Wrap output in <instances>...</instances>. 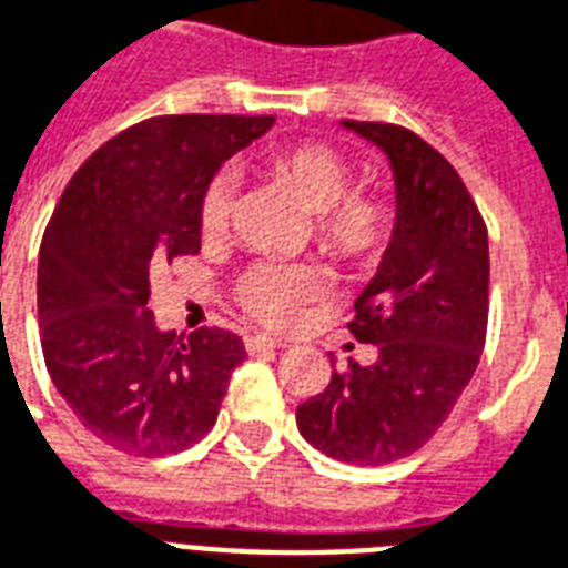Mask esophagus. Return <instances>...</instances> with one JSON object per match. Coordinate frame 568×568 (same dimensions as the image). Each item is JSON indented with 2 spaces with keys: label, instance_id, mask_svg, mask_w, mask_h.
Instances as JSON below:
<instances>
[{
  "label": "esophagus",
  "instance_id": "esophagus-1",
  "mask_svg": "<svg viewBox=\"0 0 568 568\" xmlns=\"http://www.w3.org/2000/svg\"><path fill=\"white\" fill-rule=\"evenodd\" d=\"M283 341H273V337H267V334H248L246 337V349L248 353H264V349H283Z\"/></svg>",
  "mask_w": 568,
  "mask_h": 568
}]
</instances>
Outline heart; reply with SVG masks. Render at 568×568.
<instances>
[{"mask_svg": "<svg viewBox=\"0 0 568 568\" xmlns=\"http://www.w3.org/2000/svg\"><path fill=\"white\" fill-rule=\"evenodd\" d=\"M264 170L316 212V240L328 258L353 271H374L398 236V203L386 191L353 187V166L328 142L304 140L264 154ZM234 206V182L215 175L200 194V231L222 234ZM325 280L304 264H255L236 280V304L261 325L285 328L322 295Z\"/></svg>", "mask_w": 568, "mask_h": 568, "instance_id": "heart-1", "label": "heart"}]
</instances>
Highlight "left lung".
Here are the masks:
<instances>
[{
	"instance_id": "left-lung-1",
	"label": "left lung",
	"mask_w": 568,
	"mask_h": 568,
	"mask_svg": "<svg viewBox=\"0 0 568 568\" xmlns=\"http://www.w3.org/2000/svg\"><path fill=\"white\" fill-rule=\"evenodd\" d=\"M344 128L386 151L402 224L346 322L356 341L377 344V362L332 371V383L297 405V428L332 459L386 465L438 432L480 362L487 224L453 163L414 130L383 121Z\"/></svg>"
}]
</instances>
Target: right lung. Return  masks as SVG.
I'll return each mask as SVG.
<instances>
[{"label":"right lung","mask_w":568,"mask_h":568,"mask_svg":"<svg viewBox=\"0 0 568 568\" xmlns=\"http://www.w3.org/2000/svg\"><path fill=\"white\" fill-rule=\"evenodd\" d=\"M271 115H158L69 179L39 248L48 374L81 426L130 456H170L219 419L246 346L234 332H158L149 273L200 252V194Z\"/></svg>","instance_id":"obj_1"}]
</instances>
